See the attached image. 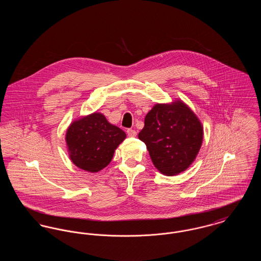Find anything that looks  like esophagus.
Masks as SVG:
<instances>
[{"label":"esophagus","mask_w":261,"mask_h":261,"mask_svg":"<svg viewBox=\"0 0 261 261\" xmlns=\"http://www.w3.org/2000/svg\"><path fill=\"white\" fill-rule=\"evenodd\" d=\"M127 134H128L129 137H136L137 132L135 130H133V129H128L127 130Z\"/></svg>","instance_id":"esophagus-1"}]
</instances>
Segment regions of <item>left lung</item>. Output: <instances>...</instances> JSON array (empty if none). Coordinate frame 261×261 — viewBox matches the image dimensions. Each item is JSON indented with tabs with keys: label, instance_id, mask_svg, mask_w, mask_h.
<instances>
[{
	"label": "left lung",
	"instance_id": "left-lung-1",
	"mask_svg": "<svg viewBox=\"0 0 261 261\" xmlns=\"http://www.w3.org/2000/svg\"><path fill=\"white\" fill-rule=\"evenodd\" d=\"M155 168L166 176L185 171L195 162L203 139V127L182 99L155 103L139 133Z\"/></svg>",
	"mask_w": 261,
	"mask_h": 261
}]
</instances>
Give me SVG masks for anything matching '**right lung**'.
<instances>
[{
  "instance_id": "add662e5",
  "label": "right lung",
  "mask_w": 261,
  "mask_h": 261,
  "mask_svg": "<svg viewBox=\"0 0 261 261\" xmlns=\"http://www.w3.org/2000/svg\"><path fill=\"white\" fill-rule=\"evenodd\" d=\"M125 138L124 131L110 123L100 112L75 119L65 133L70 161L91 173L99 172L110 164L115 149Z\"/></svg>"
}]
</instances>
